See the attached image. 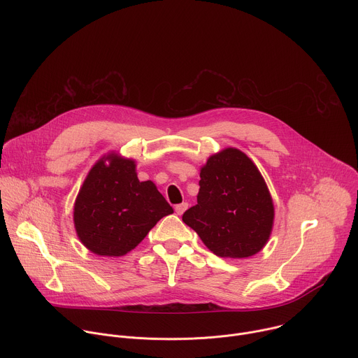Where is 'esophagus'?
I'll return each instance as SVG.
<instances>
[{
    "mask_svg": "<svg viewBox=\"0 0 358 358\" xmlns=\"http://www.w3.org/2000/svg\"><path fill=\"white\" fill-rule=\"evenodd\" d=\"M187 208H188V203L187 202H181V203H178V206H176V213L178 215H182Z\"/></svg>",
    "mask_w": 358,
    "mask_h": 358,
    "instance_id": "obj_1",
    "label": "esophagus"
}]
</instances>
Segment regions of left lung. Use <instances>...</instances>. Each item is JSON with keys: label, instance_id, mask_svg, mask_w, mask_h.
Returning <instances> with one entry per match:
<instances>
[{"label": "left lung", "instance_id": "1", "mask_svg": "<svg viewBox=\"0 0 358 358\" xmlns=\"http://www.w3.org/2000/svg\"><path fill=\"white\" fill-rule=\"evenodd\" d=\"M196 203L182 215L206 246L221 258H248L269 239L273 202L264 177L236 148L208 159L199 173Z\"/></svg>", "mask_w": 358, "mask_h": 358}]
</instances>
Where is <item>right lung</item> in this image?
Instances as JSON below:
<instances>
[{
	"label": "right lung",
	"mask_w": 358,
	"mask_h": 358,
	"mask_svg": "<svg viewBox=\"0 0 358 358\" xmlns=\"http://www.w3.org/2000/svg\"><path fill=\"white\" fill-rule=\"evenodd\" d=\"M86 177L73 210L82 243L101 257H122L134 249L173 208L151 181H138L133 160L108 156Z\"/></svg>",
	"instance_id": "1"
}]
</instances>
